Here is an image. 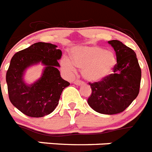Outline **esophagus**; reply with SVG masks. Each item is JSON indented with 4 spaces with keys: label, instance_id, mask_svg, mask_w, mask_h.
<instances>
[{
    "label": "esophagus",
    "instance_id": "esophagus-1",
    "mask_svg": "<svg viewBox=\"0 0 152 152\" xmlns=\"http://www.w3.org/2000/svg\"><path fill=\"white\" fill-rule=\"evenodd\" d=\"M73 83L76 84V85L80 86V85H82V84H83V82L81 81V80H76L73 82Z\"/></svg>",
    "mask_w": 152,
    "mask_h": 152
}]
</instances>
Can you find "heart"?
<instances>
[{
  "instance_id": "b5f03b06",
  "label": "heart",
  "mask_w": 152,
  "mask_h": 152,
  "mask_svg": "<svg viewBox=\"0 0 152 152\" xmlns=\"http://www.w3.org/2000/svg\"><path fill=\"white\" fill-rule=\"evenodd\" d=\"M72 61L63 59V66L70 71L75 70V66L81 69L83 77L90 82L99 81L110 74L116 63L113 52L96 46L77 47L72 50Z\"/></svg>"
}]
</instances>
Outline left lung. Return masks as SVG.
<instances>
[{"label":"left lung","instance_id":"8db88e82","mask_svg":"<svg viewBox=\"0 0 152 152\" xmlns=\"http://www.w3.org/2000/svg\"><path fill=\"white\" fill-rule=\"evenodd\" d=\"M116 53L117 63L113 72L100 81L89 83L92 93L88 104L101 114L122 113L139 93L142 71L132 49L119 40H110Z\"/></svg>","mask_w":152,"mask_h":152}]
</instances>
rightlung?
Instances as JSON below:
<instances>
[{
	"instance_id": "add662e5",
	"label": "right lung",
	"mask_w": 152,
	"mask_h": 152,
	"mask_svg": "<svg viewBox=\"0 0 152 152\" xmlns=\"http://www.w3.org/2000/svg\"><path fill=\"white\" fill-rule=\"evenodd\" d=\"M56 45L36 43L16 53L7 71L6 81L10 102L22 113L33 118L50 114L59 103L60 96L69 83L63 80L57 67L62 51ZM41 61L46 67L41 78L31 86L23 81L29 65Z\"/></svg>"
}]
</instances>
